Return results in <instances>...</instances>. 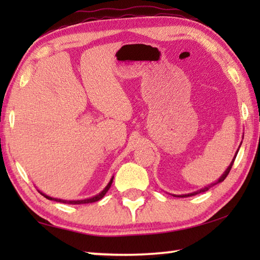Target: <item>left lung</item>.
Here are the masks:
<instances>
[{"instance_id": "obj_1", "label": "left lung", "mask_w": 260, "mask_h": 260, "mask_svg": "<svg viewBox=\"0 0 260 260\" xmlns=\"http://www.w3.org/2000/svg\"><path fill=\"white\" fill-rule=\"evenodd\" d=\"M235 158H236V156L234 157V159H233V161L231 162V165L228 166V169L225 171V173L222 174V177L220 178L217 182L215 183H213V184H211V186H209V187H205V188H203V189H201V190H199V191H195V192H191V193H188V195H183V196H181V197H188V196H192V195H197V193H200V192H204V191H208L209 189L212 187V186H214V184H217V183H220V182H222L223 180H225L226 178H227V175H228V173L231 172V170H232V166H233V164H234V160H235Z\"/></svg>"}]
</instances>
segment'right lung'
Instances as JSON below:
<instances>
[{"label": "right lung", "instance_id": "obj_1", "mask_svg": "<svg viewBox=\"0 0 260 260\" xmlns=\"http://www.w3.org/2000/svg\"><path fill=\"white\" fill-rule=\"evenodd\" d=\"M113 181V178L110 180V182L107 187H105L102 191H101L99 195H96L94 197H91V199H87V200H82V201H63V200H58V199H52V197H49L45 195V193L41 192V195H43L46 197V199L50 200V201H56V202H61V203H68V204H86V203H94V202H98L100 201L101 199H103V196L107 193V191L110 189V187H111V183Z\"/></svg>", "mask_w": 260, "mask_h": 260}]
</instances>
